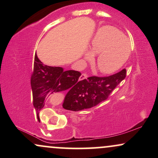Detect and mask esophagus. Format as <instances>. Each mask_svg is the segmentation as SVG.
Listing matches in <instances>:
<instances>
[{"label": "esophagus", "mask_w": 158, "mask_h": 158, "mask_svg": "<svg viewBox=\"0 0 158 158\" xmlns=\"http://www.w3.org/2000/svg\"><path fill=\"white\" fill-rule=\"evenodd\" d=\"M87 77H88V76H87V74L82 73V74H81V77H79V79H80V80H83V79H86Z\"/></svg>", "instance_id": "1"}]
</instances>
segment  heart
I'll list each match as a JSON object with an SVG mask.
<instances>
[{
	"label": "heart",
	"mask_w": 158,
	"mask_h": 158,
	"mask_svg": "<svg viewBox=\"0 0 158 158\" xmlns=\"http://www.w3.org/2000/svg\"><path fill=\"white\" fill-rule=\"evenodd\" d=\"M131 50L129 40L117 29L110 26L101 27L90 44V51L98 53L96 59L98 68L106 74L118 70L128 59ZM91 53L85 52V59H91Z\"/></svg>",
	"instance_id": "obj_1"
}]
</instances>
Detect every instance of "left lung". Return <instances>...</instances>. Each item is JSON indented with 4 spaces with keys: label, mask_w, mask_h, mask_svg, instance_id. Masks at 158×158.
Returning <instances> with one entry per match:
<instances>
[{
    "label": "left lung",
    "mask_w": 158,
    "mask_h": 158,
    "mask_svg": "<svg viewBox=\"0 0 158 158\" xmlns=\"http://www.w3.org/2000/svg\"><path fill=\"white\" fill-rule=\"evenodd\" d=\"M126 70L110 77H90L79 81L77 88L65 96L62 106L64 109L79 111L96 106L106 100L116 87L126 78Z\"/></svg>",
    "instance_id": "left-lung-1"
}]
</instances>
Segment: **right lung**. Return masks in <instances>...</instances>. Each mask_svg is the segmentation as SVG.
Wrapping results in <instances>:
<instances>
[{
    "mask_svg": "<svg viewBox=\"0 0 158 158\" xmlns=\"http://www.w3.org/2000/svg\"><path fill=\"white\" fill-rule=\"evenodd\" d=\"M81 75L80 72L77 70H64L61 67L45 65L35 54L31 88L33 106L37 111L38 117L39 111L44 106L47 96L73 90L80 81L78 80Z\"/></svg>",
    "mask_w": 158,
    "mask_h": 158,
    "instance_id": "right-lung-1",
    "label": "right lung"
}]
</instances>
